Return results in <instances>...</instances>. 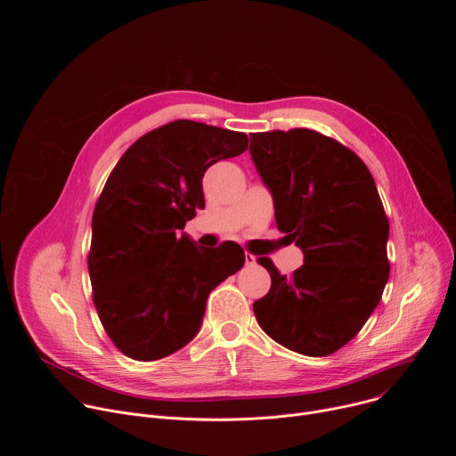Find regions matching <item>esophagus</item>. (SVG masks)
I'll use <instances>...</instances> for the list:
<instances>
[{"label":"esophagus","mask_w":456,"mask_h":456,"mask_svg":"<svg viewBox=\"0 0 456 456\" xmlns=\"http://www.w3.org/2000/svg\"><path fill=\"white\" fill-rule=\"evenodd\" d=\"M256 264V256L250 252H245V265H254Z\"/></svg>","instance_id":"34e87169"}]
</instances>
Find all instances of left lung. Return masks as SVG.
I'll list each match as a JSON object with an SVG mask.
<instances>
[{
  "instance_id": "left-lung-1",
  "label": "left lung",
  "mask_w": 456,
  "mask_h": 456,
  "mask_svg": "<svg viewBox=\"0 0 456 456\" xmlns=\"http://www.w3.org/2000/svg\"><path fill=\"white\" fill-rule=\"evenodd\" d=\"M248 151L278 229L305 254L290 276L257 257L273 285L254 315L285 348L330 355L362 329L389 276V224L373 176L352 150L306 127L252 134Z\"/></svg>"
}]
</instances>
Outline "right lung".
I'll use <instances>...</instances> for the list:
<instances>
[{"label":"right lung","mask_w":456,"mask_h":456,"mask_svg":"<svg viewBox=\"0 0 456 456\" xmlns=\"http://www.w3.org/2000/svg\"><path fill=\"white\" fill-rule=\"evenodd\" d=\"M247 146L245 134L180 118L142 135L110 173L88 271L99 319L124 355L157 361L185 346L209 292L243 267L238 243L202 248L180 231L206 206L208 167Z\"/></svg>","instance_id":"1"}]
</instances>
